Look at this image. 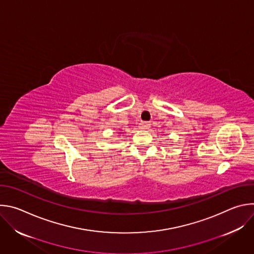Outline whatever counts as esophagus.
<instances>
[{"label":"esophagus","instance_id":"1","mask_svg":"<svg viewBox=\"0 0 254 254\" xmlns=\"http://www.w3.org/2000/svg\"><path fill=\"white\" fill-rule=\"evenodd\" d=\"M140 128L141 129H148V128H150V127H151V124L149 123V122H142L141 124H140Z\"/></svg>","mask_w":254,"mask_h":254}]
</instances>
